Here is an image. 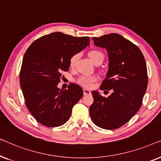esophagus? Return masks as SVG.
<instances>
[{
    "instance_id": "esophagus-1",
    "label": "esophagus",
    "mask_w": 161,
    "mask_h": 161,
    "mask_svg": "<svg viewBox=\"0 0 161 161\" xmlns=\"http://www.w3.org/2000/svg\"><path fill=\"white\" fill-rule=\"evenodd\" d=\"M91 94V91H90V90L86 89H83V94H84V95H88V94Z\"/></svg>"
}]
</instances>
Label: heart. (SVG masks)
Masks as SVG:
<instances>
[{
    "instance_id": "b5f03b06",
    "label": "heart",
    "mask_w": 161,
    "mask_h": 161,
    "mask_svg": "<svg viewBox=\"0 0 161 161\" xmlns=\"http://www.w3.org/2000/svg\"><path fill=\"white\" fill-rule=\"evenodd\" d=\"M89 56L91 60L95 64L98 61H102L104 59V54L100 50H92L89 53ZM79 55L78 53L74 54L69 58V67L71 68L75 67L76 65L77 61L78 60ZM97 80V78L96 76H81L78 79V83L79 84L83 86L84 87H90L92 85V83L95 82Z\"/></svg>"
}]
</instances>
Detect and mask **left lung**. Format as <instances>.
I'll list each match as a JSON object with an SVG mask.
<instances>
[{"instance_id": "obj_1", "label": "left lung", "mask_w": 161, "mask_h": 161, "mask_svg": "<svg viewBox=\"0 0 161 161\" xmlns=\"http://www.w3.org/2000/svg\"><path fill=\"white\" fill-rule=\"evenodd\" d=\"M94 45L105 48L109 58L108 71L100 90H111L104 97L92 92V120L106 130L122 127L138 111L148 84L146 61L138 46L118 34L92 38ZM108 92V91H107Z\"/></svg>"}]
</instances>
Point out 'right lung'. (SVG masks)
Returning a JSON list of instances; mask_svg holds the SVG:
<instances>
[{
	"instance_id": "1",
	"label": "right lung",
	"mask_w": 161,
	"mask_h": 161,
	"mask_svg": "<svg viewBox=\"0 0 161 161\" xmlns=\"http://www.w3.org/2000/svg\"><path fill=\"white\" fill-rule=\"evenodd\" d=\"M89 45L88 36L54 32L37 39L26 50L19 82L26 107L40 124L58 127L69 119L72 108L83 95V89L75 83L64 90L57 86L61 72L69 70L71 56Z\"/></svg>"
}]
</instances>
